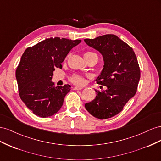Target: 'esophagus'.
I'll use <instances>...</instances> for the list:
<instances>
[{"label":"esophagus","mask_w":161,"mask_h":161,"mask_svg":"<svg viewBox=\"0 0 161 161\" xmlns=\"http://www.w3.org/2000/svg\"><path fill=\"white\" fill-rule=\"evenodd\" d=\"M74 89L75 90H82L83 89V88H81V87H80V86H75V87H74Z\"/></svg>","instance_id":"obj_1"}]
</instances>
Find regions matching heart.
<instances>
[{"instance_id":"obj_1","label":"heart","mask_w":161,"mask_h":161,"mask_svg":"<svg viewBox=\"0 0 161 161\" xmlns=\"http://www.w3.org/2000/svg\"><path fill=\"white\" fill-rule=\"evenodd\" d=\"M95 54L94 53L92 52H87L85 53V54ZM71 82H73V84H83L84 83V79L83 77H81L79 75H75L71 77Z\"/></svg>"}]
</instances>
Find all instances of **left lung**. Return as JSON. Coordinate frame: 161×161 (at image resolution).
Masks as SVG:
<instances>
[{
  "label": "left lung",
  "mask_w": 161,
  "mask_h": 161,
  "mask_svg": "<svg viewBox=\"0 0 161 161\" xmlns=\"http://www.w3.org/2000/svg\"><path fill=\"white\" fill-rule=\"evenodd\" d=\"M84 42L103 55V69L96 81L107 87L106 90H95L97 96L85 104L86 109L96 118H111L120 113L136 93L140 78L137 57L132 48L115 35L106 34Z\"/></svg>",
  "instance_id": "1"
}]
</instances>
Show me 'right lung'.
<instances>
[{
    "instance_id": "add662e5",
    "label": "right lung",
    "mask_w": 161,
    "mask_h": 161,
    "mask_svg": "<svg viewBox=\"0 0 161 161\" xmlns=\"http://www.w3.org/2000/svg\"><path fill=\"white\" fill-rule=\"evenodd\" d=\"M81 42L56 37L46 39L22 54L15 76L19 96L26 107L36 115L48 117L61 109L71 86H55L52 81L55 68L70 50Z\"/></svg>"
}]
</instances>
